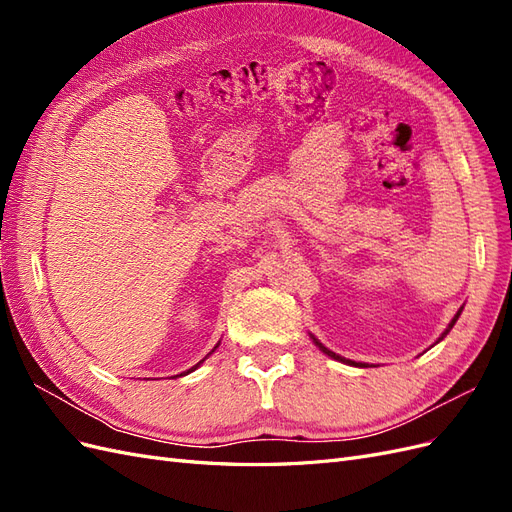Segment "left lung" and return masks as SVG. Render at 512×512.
Returning a JSON list of instances; mask_svg holds the SVG:
<instances>
[{
    "label": "left lung",
    "instance_id": "obj_1",
    "mask_svg": "<svg viewBox=\"0 0 512 512\" xmlns=\"http://www.w3.org/2000/svg\"><path fill=\"white\" fill-rule=\"evenodd\" d=\"M461 309H463V307H461ZM461 309H459V312H457V314H455V318H453V320H451V324H448V329H446V331H444V333H442V337H440V339H444V337H446V335H448V331H451V329H453V324H455V322H457V318H459V314H461ZM314 342H316V339H314ZM316 344H318V346H320V348H322V352H327V354H329V356H331V359H335V361H342V363H348V365H359V367H367V365H365V363H354V361H346V359H344V356H339V354H335V352H331V350H327V348H324V346H322V344H320V342H316Z\"/></svg>",
    "mask_w": 512,
    "mask_h": 512
}]
</instances>
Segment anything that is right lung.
I'll use <instances>...</instances> for the list:
<instances>
[{"label": "right lung", "instance_id": "1", "mask_svg": "<svg viewBox=\"0 0 512 512\" xmlns=\"http://www.w3.org/2000/svg\"><path fill=\"white\" fill-rule=\"evenodd\" d=\"M198 365H200V363H198ZM198 365H194V367H192V369H190V371H194V369H196V367H198ZM190 371H185V374H190Z\"/></svg>", "mask_w": 512, "mask_h": 512}]
</instances>
